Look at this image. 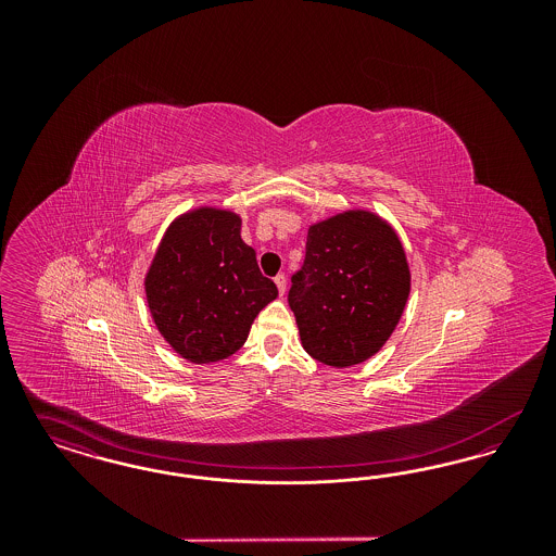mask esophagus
I'll use <instances>...</instances> for the list:
<instances>
[{
  "label": "esophagus",
  "instance_id": "obj_1",
  "mask_svg": "<svg viewBox=\"0 0 556 556\" xmlns=\"http://www.w3.org/2000/svg\"><path fill=\"white\" fill-rule=\"evenodd\" d=\"M286 283H288V281H286V275H283V273L275 277V286H277V290H279V293H281V295L286 293Z\"/></svg>",
  "mask_w": 556,
  "mask_h": 556
}]
</instances>
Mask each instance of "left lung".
<instances>
[{
  "label": "left lung",
  "mask_w": 556,
  "mask_h": 556,
  "mask_svg": "<svg viewBox=\"0 0 556 556\" xmlns=\"http://www.w3.org/2000/svg\"><path fill=\"white\" fill-rule=\"evenodd\" d=\"M408 291L410 270L396 231L372 212L348 211L308 229L288 302L304 350L344 369L390 340Z\"/></svg>",
  "instance_id": "8db88e82"
}]
</instances>
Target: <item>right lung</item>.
I'll return each instance as SVG.
<instances>
[{
  "label": "right lung",
  "instance_id": "obj_1",
  "mask_svg": "<svg viewBox=\"0 0 556 556\" xmlns=\"http://www.w3.org/2000/svg\"><path fill=\"white\" fill-rule=\"evenodd\" d=\"M146 298L162 338L195 365L236 354L277 286L241 239V218L195 208L170 223L146 275Z\"/></svg>",
  "mask_w": 556,
  "mask_h": 556
}]
</instances>
